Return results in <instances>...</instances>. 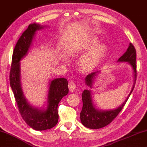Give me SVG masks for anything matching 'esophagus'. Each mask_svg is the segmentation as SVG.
<instances>
[{"mask_svg": "<svg viewBox=\"0 0 147 147\" xmlns=\"http://www.w3.org/2000/svg\"><path fill=\"white\" fill-rule=\"evenodd\" d=\"M76 88V85L75 84V83L73 82H70L68 84V88H69V90L73 92L75 91Z\"/></svg>", "mask_w": 147, "mask_h": 147, "instance_id": "obj_1", "label": "esophagus"}]
</instances>
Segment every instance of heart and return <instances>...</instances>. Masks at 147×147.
Instances as JSON below:
<instances>
[{
	"mask_svg": "<svg viewBox=\"0 0 147 147\" xmlns=\"http://www.w3.org/2000/svg\"><path fill=\"white\" fill-rule=\"evenodd\" d=\"M98 43H99V40L98 39L92 38L89 42V43L87 44L86 46L74 49L71 52L70 55L72 56H75L84 53L86 51L92 49L94 47L98 45ZM106 51H107V49H106L105 46L103 45H98L96 47L94 48L92 50L90 51L83 58L81 61L80 66L82 71L85 72H89L92 71L94 69L96 68L100 63V61H102V59H103L104 57H105ZM62 59L65 62H67V61H68L66 58L65 57H63Z\"/></svg>",
	"mask_w": 147,
	"mask_h": 147,
	"instance_id": "b5f03b06",
	"label": "heart"
}]
</instances>
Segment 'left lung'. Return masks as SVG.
<instances>
[{
  "mask_svg": "<svg viewBox=\"0 0 147 147\" xmlns=\"http://www.w3.org/2000/svg\"><path fill=\"white\" fill-rule=\"evenodd\" d=\"M136 51L134 47L131 43L129 44L128 49H127L126 52L122 55L119 59H118L117 62H127L131 66L133 70L134 75V85L131 88L130 93L129 94L128 96L121 105L118 107L112 109H99L96 108L94 106L92 97V91L91 90H84L83 92L82 95V101H83V107L82 110L80 113V119L81 122L86 127L89 129H100L104 127L109 125L115 118L117 116L119 112L123 108L126 102L128 100L129 97L133 91L134 86L136 84V76H137V72H136ZM100 71H97L92 72V73L88 75L85 79L86 86L90 88H92L93 84L94 83L95 79L100 73Z\"/></svg>",
  "mask_w": 147,
  "mask_h": 147,
  "instance_id": "obj_1",
  "label": "left lung"
}]
</instances>
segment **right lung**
I'll return each instance as SVG.
<instances>
[{"label":"right lung","mask_w":147,"mask_h":147,"mask_svg":"<svg viewBox=\"0 0 147 147\" xmlns=\"http://www.w3.org/2000/svg\"><path fill=\"white\" fill-rule=\"evenodd\" d=\"M46 27L47 26L36 23L29 24V27L22 33L16 45L9 74L10 86L21 116L26 124L37 131L49 129L55 126L59 119L58 104L61 98L68 93L67 79L56 78L49 81L47 105L43 108L31 105L23 94L20 61L28 55L36 31Z\"/></svg>","instance_id":"obj_1"}]
</instances>
